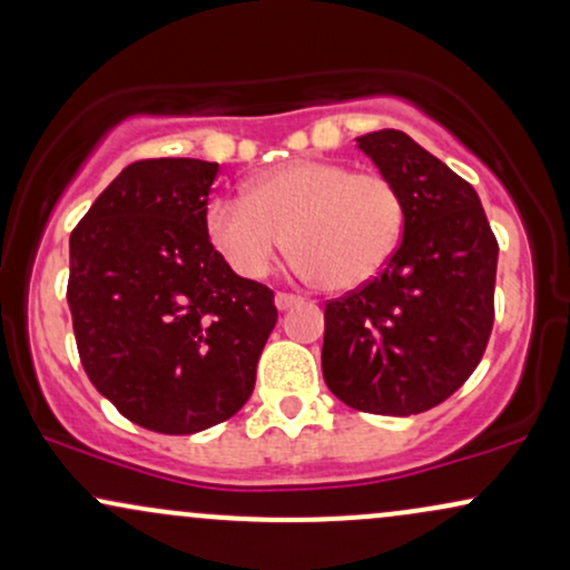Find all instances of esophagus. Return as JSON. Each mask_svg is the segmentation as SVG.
<instances>
[{"instance_id":"obj_1","label":"esophagus","mask_w":570,"mask_h":570,"mask_svg":"<svg viewBox=\"0 0 570 570\" xmlns=\"http://www.w3.org/2000/svg\"><path fill=\"white\" fill-rule=\"evenodd\" d=\"M299 303H303V297H299V294H289V292H278L276 294L278 311H289V307L299 305Z\"/></svg>"}]
</instances>
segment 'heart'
<instances>
[{"label":"heart","instance_id":"1","mask_svg":"<svg viewBox=\"0 0 570 570\" xmlns=\"http://www.w3.org/2000/svg\"><path fill=\"white\" fill-rule=\"evenodd\" d=\"M407 206L389 176L332 160H292L246 187V198H214L206 233L235 273L263 278L289 248L297 271L326 292L370 284L396 254Z\"/></svg>","mask_w":570,"mask_h":570}]
</instances>
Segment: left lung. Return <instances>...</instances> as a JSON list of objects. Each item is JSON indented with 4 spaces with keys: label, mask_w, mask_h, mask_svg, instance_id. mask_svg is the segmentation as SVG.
I'll list each match as a JSON object with an SVG mask.
<instances>
[{
    "label": "left lung",
    "mask_w": 570,
    "mask_h": 570,
    "mask_svg": "<svg viewBox=\"0 0 570 570\" xmlns=\"http://www.w3.org/2000/svg\"><path fill=\"white\" fill-rule=\"evenodd\" d=\"M407 206L402 244L370 284L324 307V381L375 415H417L453 396L493 330L495 240L474 187L402 130L358 136Z\"/></svg>",
    "instance_id": "left-lung-1"
}]
</instances>
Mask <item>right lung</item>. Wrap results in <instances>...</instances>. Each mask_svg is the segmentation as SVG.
<instances>
[{"instance_id": "right-lung-1", "label": "right lung", "mask_w": 570, "mask_h": 570, "mask_svg": "<svg viewBox=\"0 0 570 570\" xmlns=\"http://www.w3.org/2000/svg\"><path fill=\"white\" fill-rule=\"evenodd\" d=\"M217 163L136 160L69 238L67 299L98 394L158 434H195L248 402L278 322L206 233Z\"/></svg>"}]
</instances>
